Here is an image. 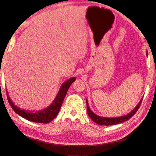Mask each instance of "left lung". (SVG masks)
Here are the masks:
<instances>
[{"instance_id": "1", "label": "left lung", "mask_w": 156, "mask_h": 156, "mask_svg": "<svg viewBox=\"0 0 156 156\" xmlns=\"http://www.w3.org/2000/svg\"><path fill=\"white\" fill-rule=\"evenodd\" d=\"M146 54H147V51ZM142 100H143V98H142L140 101L139 102V103L136 107H135L134 109H133L127 115H125L123 116H121V117H114V118H108V117H100L97 115H96L92 112L90 108H89V106L88 104V101L87 99L86 100L87 101V113L89 117H90L92 121L95 122L96 123H97L98 125H106V126H108V125H117L121 123V122H123L129 120V119H131L133 116L135 115V112L137 111V110L140 108L141 103L142 102Z\"/></svg>"}]
</instances>
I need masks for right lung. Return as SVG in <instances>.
<instances>
[{
    "mask_svg": "<svg viewBox=\"0 0 156 156\" xmlns=\"http://www.w3.org/2000/svg\"><path fill=\"white\" fill-rule=\"evenodd\" d=\"M75 80L76 78L73 77L64 82L62 84L58 91V93L54 101L52 102V103L48 108L43 109L42 111L35 112L29 111L18 107L17 106H16L13 103V102H12L11 99L10 98L8 94L7 90H6L9 103L16 114L27 119V120L35 122H39V123H48V122L51 121L59 113L62 102L64 101L66 94H67L68 88Z\"/></svg>",
    "mask_w": 156,
    "mask_h": 156,
    "instance_id": "add662e5",
    "label": "right lung"
}]
</instances>
